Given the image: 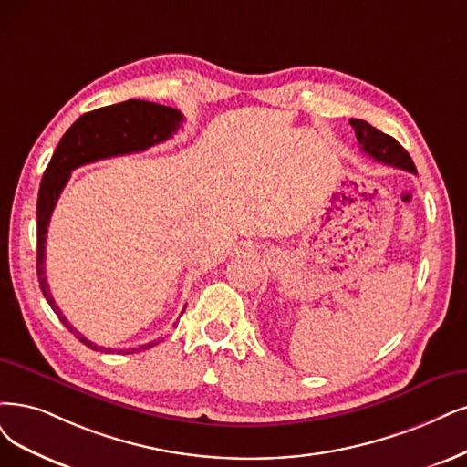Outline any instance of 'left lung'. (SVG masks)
<instances>
[{"label":"left lung","mask_w":467,"mask_h":467,"mask_svg":"<svg viewBox=\"0 0 467 467\" xmlns=\"http://www.w3.org/2000/svg\"><path fill=\"white\" fill-rule=\"evenodd\" d=\"M350 125L354 127L356 138L361 146V151L368 153L379 163L399 167L410 172H418L416 165H413L410 153L394 140L392 136L381 132L379 129L371 127L369 123L361 119H350Z\"/></svg>","instance_id":"left-lung-1"}]
</instances>
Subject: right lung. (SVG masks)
I'll list each match as a JSON object with an SVG mask.
<instances>
[{"label":"right lung","instance_id":"right-lung-1","mask_svg":"<svg viewBox=\"0 0 467 467\" xmlns=\"http://www.w3.org/2000/svg\"><path fill=\"white\" fill-rule=\"evenodd\" d=\"M182 113L179 109H172L167 106H160V103H151L144 99H129L123 103H115V106L99 108L96 111L84 113L78 117L75 123L68 129L61 142L57 144L51 161L44 172L38 192V203H36V219H38V250H36V273L40 288L47 304L54 309L59 321L71 331L82 344L99 352H113L111 348L98 347V344L90 342L86 337H82L75 327L67 321V317L61 314L59 306L51 298V292L46 279V236H47V224L54 213V207L59 200V194L71 177V171L92 163L98 160L115 158V155H125L134 151H144L155 144L165 142L179 130L182 125ZM181 314H184V309ZM153 340L148 344H142L138 350H148L155 344L161 342ZM119 354L123 350H117ZM136 352V348L127 350V354ZM125 354V352H123Z\"/></svg>","mask_w":467,"mask_h":467}]
</instances>
